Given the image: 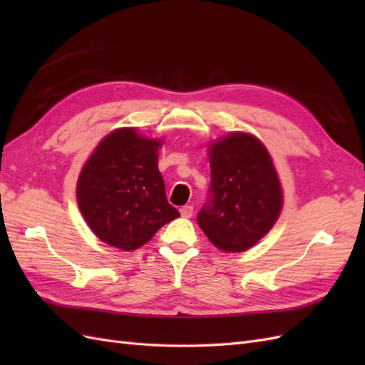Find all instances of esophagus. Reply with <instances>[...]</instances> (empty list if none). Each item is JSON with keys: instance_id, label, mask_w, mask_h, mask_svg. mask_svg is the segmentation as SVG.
I'll return each mask as SVG.
<instances>
[{"instance_id": "1", "label": "esophagus", "mask_w": 365, "mask_h": 365, "mask_svg": "<svg viewBox=\"0 0 365 365\" xmlns=\"http://www.w3.org/2000/svg\"><path fill=\"white\" fill-rule=\"evenodd\" d=\"M180 213H181L182 217H192L193 216V207L192 205H184V207H181Z\"/></svg>"}]
</instances>
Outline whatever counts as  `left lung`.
<instances>
[{"label": "left lung", "mask_w": 365, "mask_h": 365, "mask_svg": "<svg viewBox=\"0 0 365 365\" xmlns=\"http://www.w3.org/2000/svg\"><path fill=\"white\" fill-rule=\"evenodd\" d=\"M208 201L197 224L215 247L242 252L268 233L283 204L282 185L262 141L233 132L210 146Z\"/></svg>", "instance_id": "8db88e82"}]
</instances>
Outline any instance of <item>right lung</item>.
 Here are the masks:
<instances>
[{"mask_svg":"<svg viewBox=\"0 0 365 365\" xmlns=\"http://www.w3.org/2000/svg\"><path fill=\"white\" fill-rule=\"evenodd\" d=\"M161 141L134 128L106 135L83 165L77 204L88 227L105 244L134 251L180 212L168 202L158 170Z\"/></svg>","mask_w":365,"mask_h":365,"instance_id":"1","label":"right lung"}]
</instances>
